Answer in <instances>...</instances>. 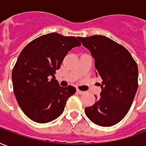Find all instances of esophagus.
Wrapping results in <instances>:
<instances>
[{"instance_id":"obj_1","label":"esophagus","mask_w":146,"mask_h":146,"mask_svg":"<svg viewBox=\"0 0 146 146\" xmlns=\"http://www.w3.org/2000/svg\"><path fill=\"white\" fill-rule=\"evenodd\" d=\"M76 92H77V93H78L79 95H84V94L85 93L84 92H82V91H80V90H78V89L76 90Z\"/></svg>"}]
</instances>
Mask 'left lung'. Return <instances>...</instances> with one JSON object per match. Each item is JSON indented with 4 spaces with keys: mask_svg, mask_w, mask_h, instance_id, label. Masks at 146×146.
<instances>
[{
    "mask_svg": "<svg viewBox=\"0 0 146 146\" xmlns=\"http://www.w3.org/2000/svg\"><path fill=\"white\" fill-rule=\"evenodd\" d=\"M95 58L96 76L102 80L100 98L84 109L92 122L110 127L122 120L138 90V65L127 49L102 35L77 37Z\"/></svg>",
    "mask_w": 146,
    "mask_h": 146,
    "instance_id": "1",
    "label": "left lung"
}]
</instances>
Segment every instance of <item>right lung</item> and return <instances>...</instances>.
Here are the masks:
<instances>
[{"mask_svg":"<svg viewBox=\"0 0 146 146\" xmlns=\"http://www.w3.org/2000/svg\"><path fill=\"white\" fill-rule=\"evenodd\" d=\"M80 45L77 37L51 33L32 40L21 51L11 79L18 104L30 119L44 123L63 113L76 88L59 86L54 73L67 53Z\"/></svg>","mask_w":146,"mask_h":146,"instance_id":"right-lung-1","label":"right lung"}]
</instances>
